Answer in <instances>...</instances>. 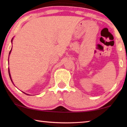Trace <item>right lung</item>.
Listing matches in <instances>:
<instances>
[{"mask_svg": "<svg viewBox=\"0 0 127 127\" xmlns=\"http://www.w3.org/2000/svg\"><path fill=\"white\" fill-rule=\"evenodd\" d=\"M13 37L12 38V40H11V42H12V41H13ZM11 50H12V49H11V50H10V51H9V54H10V52H11ZM8 73H9V77H10V80H11V81L12 82V83H13V84L14 85V83H13V81H12V78H11V76H10V71H9V69H8ZM23 93L24 94H26V95H29V94H26V93H25V92H23Z\"/></svg>", "mask_w": 127, "mask_h": 127, "instance_id": "obj_1", "label": "right lung"}]
</instances>
